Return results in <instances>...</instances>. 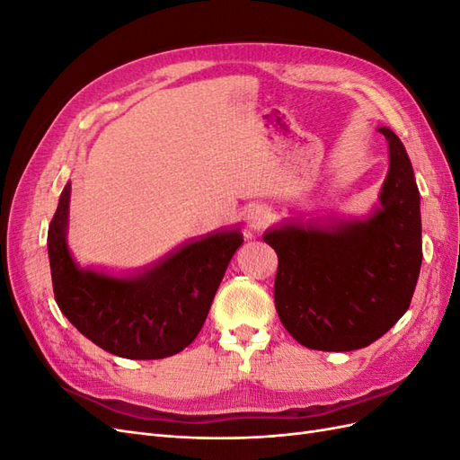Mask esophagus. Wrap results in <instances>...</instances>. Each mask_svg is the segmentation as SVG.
I'll list each match as a JSON object with an SVG mask.
<instances>
[{"instance_id": "1", "label": "esophagus", "mask_w": 460, "mask_h": 460, "mask_svg": "<svg viewBox=\"0 0 460 460\" xmlns=\"http://www.w3.org/2000/svg\"><path fill=\"white\" fill-rule=\"evenodd\" d=\"M245 222L249 230H261L270 222V211L264 205H253L247 208Z\"/></svg>"}]
</instances>
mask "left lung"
I'll use <instances>...</instances> for the list:
<instances>
[{
    "label": "left lung",
    "mask_w": 460,
    "mask_h": 460,
    "mask_svg": "<svg viewBox=\"0 0 460 460\" xmlns=\"http://www.w3.org/2000/svg\"><path fill=\"white\" fill-rule=\"evenodd\" d=\"M380 132L389 171L374 215L330 226L284 225L262 235L278 255L276 313L309 349L353 351L382 338L407 313L419 280V188L399 137Z\"/></svg>",
    "instance_id": "8db88e82"
}]
</instances>
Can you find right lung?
<instances>
[{"label": "right lung", "mask_w": 460, "mask_h": 460, "mask_svg": "<svg viewBox=\"0 0 460 460\" xmlns=\"http://www.w3.org/2000/svg\"><path fill=\"white\" fill-rule=\"evenodd\" d=\"M66 184L48 230L53 294L82 336L124 358H164L198 338L235 249L238 228L190 242L134 278L80 269L66 247Z\"/></svg>", "instance_id": "1"}]
</instances>
